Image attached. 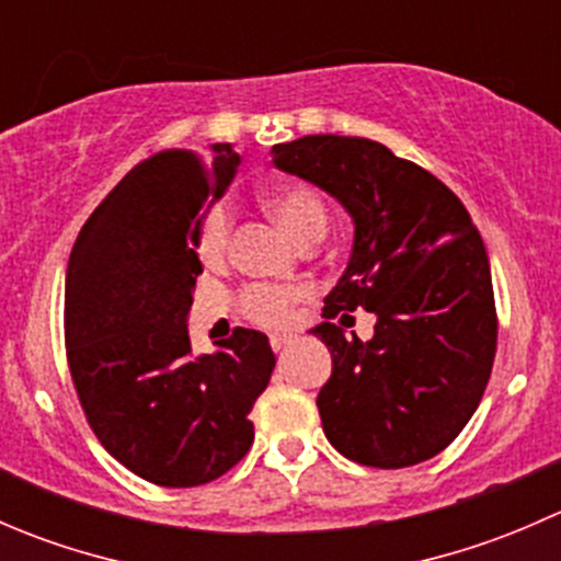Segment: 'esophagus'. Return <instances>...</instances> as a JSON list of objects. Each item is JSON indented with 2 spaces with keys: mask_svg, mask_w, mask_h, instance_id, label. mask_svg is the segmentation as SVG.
<instances>
[{
  "mask_svg": "<svg viewBox=\"0 0 561 561\" xmlns=\"http://www.w3.org/2000/svg\"><path fill=\"white\" fill-rule=\"evenodd\" d=\"M293 344V336H285V333H274V336H271V350H274V353H282V350H287Z\"/></svg>",
  "mask_w": 561,
  "mask_h": 561,
  "instance_id": "obj_1",
  "label": "esophagus"
}]
</instances>
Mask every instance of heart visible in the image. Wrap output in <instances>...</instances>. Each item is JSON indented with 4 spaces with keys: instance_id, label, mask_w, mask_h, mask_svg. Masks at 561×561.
I'll list each match as a JSON object with an SVG mask.
<instances>
[{
    "instance_id": "1",
    "label": "heart",
    "mask_w": 561,
    "mask_h": 561,
    "mask_svg": "<svg viewBox=\"0 0 561 561\" xmlns=\"http://www.w3.org/2000/svg\"><path fill=\"white\" fill-rule=\"evenodd\" d=\"M263 206L268 208L271 217L282 225L298 241H309L322 236L328 228V208L322 197L312 186L298 184V181H282V184L268 186L260 195ZM230 236H233V217L228 206L217 203L203 214L195 233V249L206 265H217L228 257ZM309 296L307 287H287L271 285V282H252L239 293V307L247 320L263 328L287 325L293 314V304L304 301Z\"/></svg>"
}]
</instances>
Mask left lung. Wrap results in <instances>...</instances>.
Returning <instances> with one entry per match:
<instances>
[{
	"instance_id": "left-lung-1",
	"label": "left lung",
	"mask_w": 561,
	"mask_h": 561,
	"mask_svg": "<svg viewBox=\"0 0 561 561\" xmlns=\"http://www.w3.org/2000/svg\"><path fill=\"white\" fill-rule=\"evenodd\" d=\"M271 154L355 222L347 271L322 317H377L369 342L333 322L314 328L333 358L317 396L328 443L377 469L443 454L478 410L496 353L489 254L469 211L437 175L377 140L307 135Z\"/></svg>"
}]
</instances>
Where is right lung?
Masks as SVG:
<instances>
[{"label":"right lung","mask_w":561,"mask_h":561,"mask_svg":"<svg viewBox=\"0 0 561 561\" xmlns=\"http://www.w3.org/2000/svg\"><path fill=\"white\" fill-rule=\"evenodd\" d=\"M239 162L230 146L208 160L157 151L107 192L67 263L65 347L83 415L118 463L165 489L211 483L247 456L249 412L276 366L249 328L217 353L190 350L197 225Z\"/></svg>","instance_id":"right-lung-1"}]
</instances>
